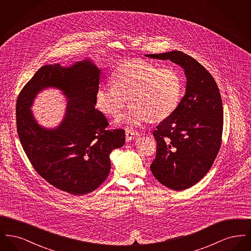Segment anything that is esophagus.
<instances>
[{"mask_svg":"<svg viewBox=\"0 0 251 251\" xmlns=\"http://www.w3.org/2000/svg\"><path fill=\"white\" fill-rule=\"evenodd\" d=\"M139 133L134 130H131V129H126L125 130V135H126V141L129 142L131 141L132 139H134Z\"/></svg>","mask_w":251,"mask_h":251,"instance_id":"1","label":"esophagus"}]
</instances>
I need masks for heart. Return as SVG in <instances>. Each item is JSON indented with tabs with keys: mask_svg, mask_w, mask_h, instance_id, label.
Instances as JSON below:
<instances>
[{
	"mask_svg": "<svg viewBox=\"0 0 251 251\" xmlns=\"http://www.w3.org/2000/svg\"><path fill=\"white\" fill-rule=\"evenodd\" d=\"M114 85H100L96 92V107L115 117L130 108L117 120L118 124L138 126L150 120H166L179 105L182 79L174 67L159 68L145 60L126 61L113 75Z\"/></svg>",
	"mask_w": 251,
	"mask_h": 251,
	"instance_id": "heart-1",
	"label": "heart"
}]
</instances>
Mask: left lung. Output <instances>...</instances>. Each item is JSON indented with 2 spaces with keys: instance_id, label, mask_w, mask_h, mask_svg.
<instances>
[{
  "instance_id": "left-lung-1",
  "label": "left lung",
  "mask_w": 251,
  "mask_h": 251,
  "mask_svg": "<svg viewBox=\"0 0 251 251\" xmlns=\"http://www.w3.org/2000/svg\"><path fill=\"white\" fill-rule=\"evenodd\" d=\"M146 56L170 60L186 76L185 94L178 107L153 131L157 150L151 165L158 181L181 191L202 179L218 154L223 131L221 96L211 73L182 51Z\"/></svg>"
}]
</instances>
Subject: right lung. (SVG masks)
Returning <instances> with one entry per match:
<instances>
[{
    "label": "right lung",
    "instance_id": "obj_1",
    "mask_svg": "<svg viewBox=\"0 0 251 251\" xmlns=\"http://www.w3.org/2000/svg\"><path fill=\"white\" fill-rule=\"evenodd\" d=\"M100 73L89 59L70 68L41 67L17 100V131L36 172L62 191L82 196L96 190L108 177L113 150L125 143L123 129L108 130L105 116L95 109ZM61 89L69 100L64 120L55 129L38 126L29 107L37 93Z\"/></svg>",
    "mask_w": 251,
    "mask_h": 251
}]
</instances>
